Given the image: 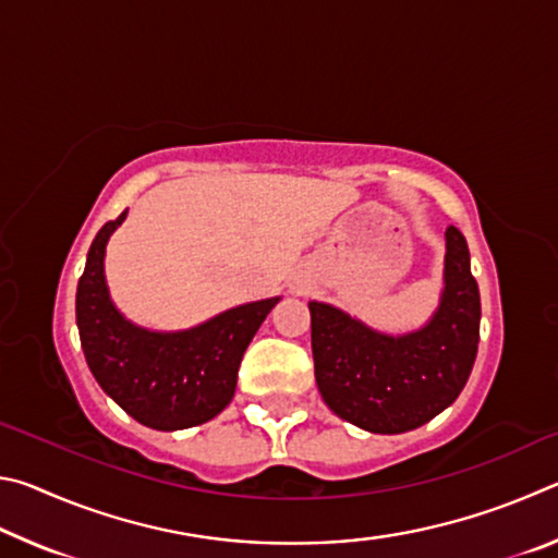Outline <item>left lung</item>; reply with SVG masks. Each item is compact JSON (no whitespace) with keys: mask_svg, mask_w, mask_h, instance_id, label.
<instances>
[{"mask_svg":"<svg viewBox=\"0 0 558 558\" xmlns=\"http://www.w3.org/2000/svg\"><path fill=\"white\" fill-rule=\"evenodd\" d=\"M446 290L418 332L386 337L342 310L310 302L315 379L339 418L393 436L436 418L468 384L480 342V290L456 226L446 229Z\"/></svg>","mask_w":558,"mask_h":558,"instance_id":"left-lung-1","label":"left lung"}]
</instances>
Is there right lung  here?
Listing matches in <instances>:
<instances>
[{
  "label": "right lung",
  "instance_id": "add662e5",
  "mask_svg": "<svg viewBox=\"0 0 558 558\" xmlns=\"http://www.w3.org/2000/svg\"><path fill=\"white\" fill-rule=\"evenodd\" d=\"M122 219L125 211L98 231L78 280L83 354L100 389L137 423L155 430L199 426L231 403L245 347L278 298L233 307L186 332L159 335L130 325L112 307L102 276L106 243Z\"/></svg>",
  "mask_w": 558,
  "mask_h": 558
}]
</instances>
